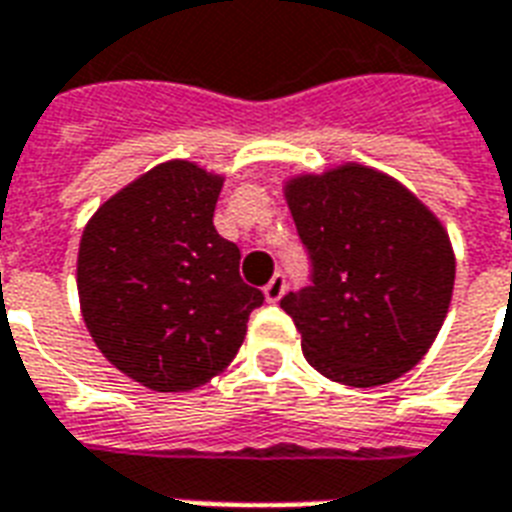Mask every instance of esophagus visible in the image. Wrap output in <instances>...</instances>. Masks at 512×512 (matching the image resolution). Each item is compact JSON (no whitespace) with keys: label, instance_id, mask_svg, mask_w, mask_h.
Here are the masks:
<instances>
[{"label":"esophagus","instance_id":"34e87169","mask_svg":"<svg viewBox=\"0 0 512 512\" xmlns=\"http://www.w3.org/2000/svg\"><path fill=\"white\" fill-rule=\"evenodd\" d=\"M283 294H286V275H283V272H275L270 283L264 286V297H267V302H278Z\"/></svg>","mask_w":512,"mask_h":512}]
</instances>
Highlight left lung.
<instances>
[{
  "instance_id": "8db88e82",
  "label": "left lung",
  "mask_w": 512,
  "mask_h": 512,
  "mask_svg": "<svg viewBox=\"0 0 512 512\" xmlns=\"http://www.w3.org/2000/svg\"><path fill=\"white\" fill-rule=\"evenodd\" d=\"M310 286L280 299L324 378L383 386L413 370L451 305L456 261L443 224L383 172L345 164L286 186Z\"/></svg>"
}]
</instances>
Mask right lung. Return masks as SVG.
I'll return each instance as SVG.
<instances>
[{
  "label": "right lung",
  "mask_w": 512,
  "mask_h": 512,
  "mask_svg": "<svg viewBox=\"0 0 512 512\" xmlns=\"http://www.w3.org/2000/svg\"><path fill=\"white\" fill-rule=\"evenodd\" d=\"M224 180L167 161L118 191L83 229L78 294L105 359L153 391H188L237 356L264 294L215 232Z\"/></svg>",
  "instance_id": "obj_1"
}]
</instances>
